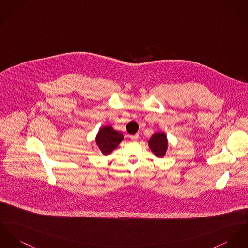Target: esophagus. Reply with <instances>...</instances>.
Here are the masks:
<instances>
[{"mask_svg": "<svg viewBox=\"0 0 248 248\" xmlns=\"http://www.w3.org/2000/svg\"><path fill=\"white\" fill-rule=\"evenodd\" d=\"M130 139H131L133 141H137V140H139V134H135V135L130 136Z\"/></svg>", "mask_w": 248, "mask_h": 248, "instance_id": "34e87169", "label": "esophagus"}]
</instances>
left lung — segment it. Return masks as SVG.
Here are the masks:
<instances>
[{"instance_id":"1","label":"left lung","mask_w":248,"mask_h":248,"mask_svg":"<svg viewBox=\"0 0 248 248\" xmlns=\"http://www.w3.org/2000/svg\"><path fill=\"white\" fill-rule=\"evenodd\" d=\"M148 145L155 156L163 157L168 149V139L166 134L162 131L155 132L148 140Z\"/></svg>"}]
</instances>
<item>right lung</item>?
<instances>
[{
    "mask_svg": "<svg viewBox=\"0 0 248 248\" xmlns=\"http://www.w3.org/2000/svg\"><path fill=\"white\" fill-rule=\"evenodd\" d=\"M123 140L124 135L116 131L111 125L102 126L95 137L96 144L105 155H108L117 148Z\"/></svg>",
    "mask_w": 248,
    "mask_h": 248,
    "instance_id": "obj_1",
    "label": "right lung"
}]
</instances>
